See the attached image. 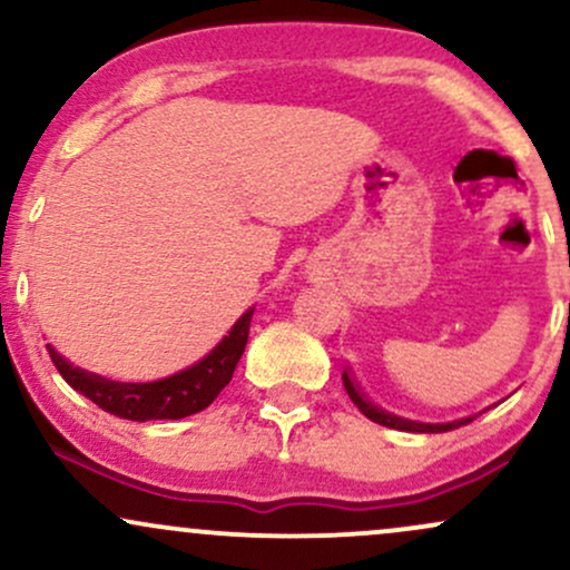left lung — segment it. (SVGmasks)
Here are the masks:
<instances>
[{
	"instance_id": "1",
	"label": "left lung",
	"mask_w": 570,
	"mask_h": 570,
	"mask_svg": "<svg viewBox=\"0 0 570 570\" xmlns=\"http://www.w3.org/2000/svg\"><path fill=\"white\" fill-rule=\"evenodd\" d=\"M343 385H345V391H348L351 402L356 404V407L362 410L364 415L370 417V421L381 423V426H389V429L412 431V434H442V431H453V429L466 426V423H472L474 417H476V415L474 417H461V421H453V423H417V421H407V417L391 415V412L375 407V404H372L370 399L362 394V389H358L356 381H353V375H351L348 370H343Z\"/></svg>"
}]
</instances>
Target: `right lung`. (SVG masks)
Returning a JSON list of instances; mask_svg holds the SVG:
<instances>
[{"mask_svg": "<svg viewBox=\"0 0 570 570\" xmlns=\"http://www.w3.org/2000/svg\"><path fill=\"white\" fill-rule=\"evenodd\" d=\"M252 316L254 307H248L244 316L233 324V330L222 337L217 348L208 353V356H203L198 364L153 383L107 381V377L69 364L53 345H48V353L63 381L75 391H80L82 396H88L104 412H112L117 417L139 423L179 421V417L206 410L219 396V391L233 381L235 364L244 356Z\"/></svg>", "mask_w": 570, "mask_h": 570, "instance_id": "obj_1", "label": "right lung"}]
</instances>
